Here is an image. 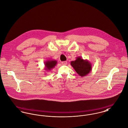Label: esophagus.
<instances>
[{
  "label": "esophagus",
  "instance_id": "obj_1",
  "mask_svg": "<svg viewBox=\"0 0 128 128\" xmlns=\"http://www.w3.org/2000/svg\"><path fill=\"white\" fill-rule=\"evenodd\" d=\"M62 65H66L67 64V62L66 61H64L62 62Z\"/></svg>",
  "mask_w": 128,
  "mask_h": 128
}]
</instances>
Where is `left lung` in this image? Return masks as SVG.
<instances>
[{"label": "left lung", "mask_w": 128, "mask_h": 128, "mask_svg": "<svg viewBox=\"0 0 128 128\" xmlns=\"http://www.w3.org/2000/svg\"><path fill=\"white\" fill-rule=\"evenodd\" d=\"M71 66L81 77H84L89 74L92 70V65L88 60H84L81 57H77L76 60L71 61Z\"/></svg>", "instance_id": "left-lung-1"}]
</instances>
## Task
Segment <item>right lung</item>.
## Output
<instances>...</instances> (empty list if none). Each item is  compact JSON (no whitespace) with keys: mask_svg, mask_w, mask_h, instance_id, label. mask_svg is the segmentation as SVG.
Instances as JSON below:
<instances>
[{"mask_svg":"<svg viewBox=\"0 0 128 128\" xmlns=\"http://www.w3.org/2000/svg\"><path fill=\"white\" fill-rule=\"evenodd\" d=\"M57 61L54 60L49 59L44 62V70L46 71H49L56 66Z\"/></svg>","mask_w":128,"mask_h":128,"instance_id":"obj_1","label":"right lung"}]
</instances>
